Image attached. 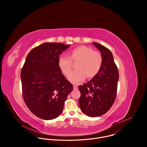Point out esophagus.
<instances>
[{
    "label": "esophagus",
    "mask_w": 147,
    "mask_h": 147,
    "mask_svg": "<svg viewBox=\"0 0 147 147\" xmlns=\"http://www.w3.org/2000/svg\"><path fill=\"white\" fill-rule=\"evenodd\" d=\"M77 89H78V87L77 86H76V85H74L73 86V90H77Z\"/></svg>",
    "instance_id": "obj_1"
}]
</instances>
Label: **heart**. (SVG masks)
Listing matches in <instances>:
<instances>
[{"label": "heart", "instance_id": "heart-1", "mask_svg": "<svg viewBox=\"0 0 147 147\" xmlns=\"http://www.w3.org/2000/svg\"><path fill=\"white\" fill-rule=\"evenodd\" d=\"M77 70L72 71L69 76V80L77 84L82 81L86 76L92 78L99 71L102 63L100 55L86 46H80L71 50L69 57L61 56L58 60V66L61 72L68 76L71 69V61H77Z\"/></svg>", "mask_w": 147, "mask_h": 147}]
</instances>
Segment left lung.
<instances>
[{
  "mask_svg": "<svg viewBox=\"0 0 147 147\" xmlns=\"http://www.w3.org/2000/svg\"><path fill=\"white\" fill-rule=\"evenodd\" d=\"M92 44L100 52L102 66L92 79L78 86L81 92L78 103L84 113L94 117L106 113L113 105L117 94L119 71L109 49L98 43Z\"/></svg>",
  "mask_w": 147,
  "mask_h": 147,
  "instance_id": "left-lung-1",
  "label": "left lung"
}]
</instances>
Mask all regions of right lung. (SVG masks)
Listing matches in <instances>:
<instances>
[{
  "instance_id": "right-lung-1",
  "label": "right lung",
  "mask_w": 147,
  "mask_h": 147,
  "mask_svg": "<svg viewBox=\"0 0 147 147\" xmlns=\"http://www.w3.org/2000/svg\"><path fill=\"white\" fill-rule=\"evenodd\" d=\"M70 46L45 42L32 49L26 57L20 76L23 96L30 111L40 119L57 117L73 90L58 66L59 55Z\"/></svg>"
}]
</instances>
